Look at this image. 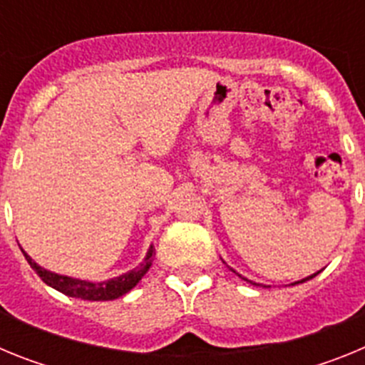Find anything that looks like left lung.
<instances>
[{
  "mask_svg": "<svg viewBox=\"0 0 365 365\" xmlns=\"http://www.w3.org/2000/svg\"><path fill=\"white\" fill-rule=\"evenodd\" d=\"M316 274H318V272H316ZM316 274H312V276H307V278H305V279H299V282L292 283V285H298V283H303V282H307V279H312L316 276ZM240 276H241V274H240ZM241 278H243V276H241ZM243 279H247V278H243ZM247 282H248V279H247ZM250 283H252V282H250ZM254 285H256V283H254Z\"/></svg>",
  "mask_w": 365,
  "mask_h": 365,
  "instance_id": "1",
  "label": "left lung"
}]
</instances>
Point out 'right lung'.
<instances>
[{
    "label": "right lung",
    "instance_id": "add662e5",
    "mask_svg": "<svg viewBox=\"0 0 365 365\" xmlns=\"http://www.w3.org/2000/svg\"><path fill=\"white\" fill-rule=\"evenodd\" d=\"M25 259L29 261V265L34 272L43 279V283H47L49 287L60 291L62 294L71 296V298H82V299H91V302H109V299H117L120 296H124L125 292H130L135 285H137L140 279H143L144 274L150 270L151 263H153L155 250L153 247H150L146 257L137 269L130 270V272L122 274L118 278H111L108 282H86V279H76L69 278V276H62V274H54L47 269H41L36 261L32 259L24 248H21Z\"/></svg>",
    "mask_w": 365,
    "mask_h": 365
}]
</instances>
